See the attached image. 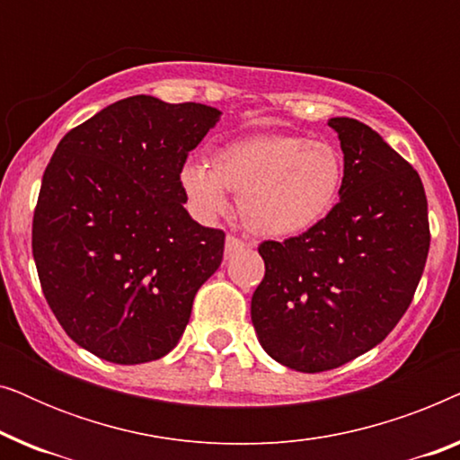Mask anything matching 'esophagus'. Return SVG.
Wrapping results in <instances>:
<instances>
[{
	"instance_id": "1",
	"label": "esophagus",
	"mask_w": 460,
	"mask_h": 460,
	"mask_svg": "<svg viewBox=\"0 0 460 460\" xmlns=\"http://www.w3.org/2000/svg\"><path fill=\"white\" fill-rule=\"evenodd\" d=\"M244 247H247V243L241 241V238L226 236V257H232L234 253H238V251H243Z\"/></svg>"
}]
</instances>
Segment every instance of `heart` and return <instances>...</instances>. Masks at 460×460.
Instances as JSON below:
<instances>
[{"instance_id": "heart-1", "label": "heart", "mask_w": 460, "mask_h": 460, "mask_svg": "<svg viewBox=\"0 0 460 460\" xmlns=\"http://www.w3.org/2000/svg\"><path fill=\"white\" fill-rule=\"evenodd\" d=\"M211 170L186 163L181 188L200 216L226 209V190L238 194L244 226L260 236H297L323 224L343 192L345 161L326 140L301 134H257L211 155Z\"/></svg>"}]
</instances>
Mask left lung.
<instances>
[{"label":"left lung","instance_id":"1","mask_svg":"<svg viewBox=\"0 0 460 460\" xmlns=\"http://www.w3.org/2000/svg\"><path fill=\"white\" fill-rule=\"evenodd\" d=\"M345 161L341 199L323 224L263 241L266 274L251 299L261 348L301 373L362 356L400 323L429 253L423 181L356 119L335 117Z\"/></svg>","mask_w":460,"mask_h":460}]
</instances>
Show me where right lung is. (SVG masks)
I'll return each instance as SVG.
<instances>
[{
    "instance_id": "add662e5",
    "label": "right lung",
    "mask_w": 460,
    "mask_h": 460,
    "mask_svg": "<svg viewBox=\"0 0 460 460\" xmlns=\"http://www.w3.org/2000/svg\"><path fill=\"white\" fill-rule=\"evenodd\" d=\"M219 115L131 96L73 128L48 163L33 216L41 291L66 335L106 362L169 354L222 263L226 234L188 216L180 181Z\"/></svg>"
}]
</instances>
